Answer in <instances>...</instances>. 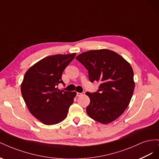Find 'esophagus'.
<instances>
[{
    "instance_id": "34e87169",
    "label": "esophagus",
    "mask_w": 159,
    "mask_h": 159,
    "mask_svg": "<svg viewBox=\"0 0 159 159\" xmlns=\"http://www.w3.org/2000/svg\"><path fill=\"white\" fill-rule=\"evenodd\" d=\"M85 94V92H82V93H79V92H77V96H81V95H83Z\"/></svg>"
}]
</instances>
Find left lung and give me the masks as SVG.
<instances>
[{
  "mask_svg": "<svg viewBox=\"0 0 159 159\" xmlns=\"http://www.w3.org/2000/svg\"><path fill=\"white\" fill-rule=\"evenodd\" d=\"M88 70L91 82L100 81L97 92H87L89 116L103 124L115 121L123 113L134 89L133 71L127 61L107 49L89 50L76 57Z\"/></svg>",
  "mask_w": 159,
  "mask_h": 159,
  "instance_id": "1",
  "label": "left lung"
}]
</instances>
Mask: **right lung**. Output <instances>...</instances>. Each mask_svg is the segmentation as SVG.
Instances as JSON below:
<instances>
[{
  "instance_id": "add662e5",
  "label": "right lung",
  "mask_w": 159,
  "mask_h": 159,
  "mask_svg": "<svg viewBox=\"0 0 159 159\" xmlns=\"http://www.w3.org/2000/svg\"><path fill=\"white\" fill-rule=\"evenodd\" d=\"M75 53L56 54L42 59L25 73L21 93L34 117L47 125L59 123L66 118L76 92L58 89L63 84L61 75L74 60Z\"/></svg>"
}]
</instances>
